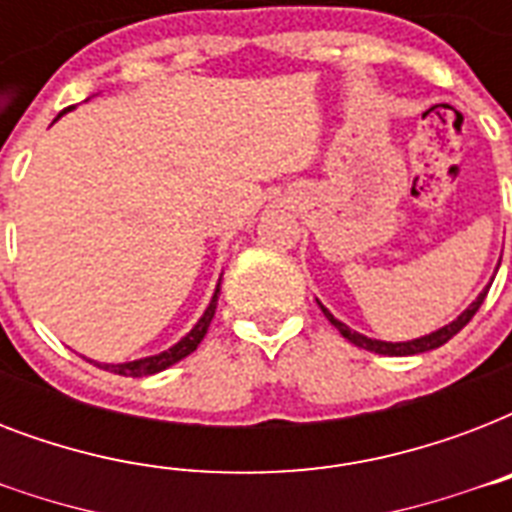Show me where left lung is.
Wrapping results in <instances>:
<instances>
[{"label": "left lung", "mask_w": 512, "mask_h": 512, "mask_svg": "<svg viewBox=\"0 0 512 512\" xmlns=\"http://www.w3.org/2000/svg\"><path fill=\"white\" fill-rule=\"evenodd\" d=\"M486 292H489V287H486L484 292H481V295H478L476 300H473V303H470L468 308H465V311H462L460 316L452 321V324H446V327L436 329V332H430V335L417 337V340H409V342H385V340H372V337L358 335V332H353L350 327H345L342 321H337L335 316H332V313L324 308V305L321 303L319 305H321V311H324V316L332 321V327H335L337 332L345 337V340L353 342V345H358V348L372 350V353H380V356H414V353H428V350H433V348H441L444 342L452 340V337L457 335V332H460V329L465 327L470 319H473V316H476V311L481 308V303H484Z\"/></svg>", "instance_id": "obj_1"}]
</instances>
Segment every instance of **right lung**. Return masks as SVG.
<instances>
[{
    "mask_svg": "<svg viewBox=\"0 0 512 512\" xmlns=\"http://www.w3.org/2000/svg\"><path fill=\"white\" fill-rule=\"evenodd\" d=\"M71 108H74V106H71ZM66 111H68V108H66ZM66 111H63V114H66ZM217 295H220V284H217V287H215V295H212V300H209L204 316H201V319L196 321V327H193L191 332H188V335L183 337V340L175 342L172 348L162 350V353H156V356L138 358V361H124V364H98V361H95V366H100V369H106V372L124 374V377H146V374L164 372L167 366L177 364L180 358H185V356H188V353H193V350L199 348V342L204 340L209 324H212V316H215Z\"/></svg>",
    "mask_w": 512,
    "mask_h": 512,
    "instance_id": "obj_1",
    "label": "right lung"
}]
</instances>
